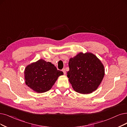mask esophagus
I'll return each mask as SVG.
<instances>
[{
	"label": "esophagus",
	"mask_w": 127,
	"mask_h": 127,
	"mask_svg": "<svg viewBox=\"0 0 127 127\" xmlns=\"http://www.w3.org/2000/svg\"><path fill=\"white\" fill-rule=\"evenodd\" d=\"M62 71L64 73V74H66V71H65V68H63L62 69Z\"/></svg>",
	"instance_id": "obj_1"
}]
</instances>
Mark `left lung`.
<instances>
[{
  "label": "left lung",
  "instance_id": "left-lung-1",
  "mask_svg": "<svg viewBox=\"0 0 127 127\" xmlns=\"http://www.w3.org/2000/svg\"><path fill=\"white\" fill-rule=\"evenodd\" d=\"M68 81L74 90L83 94L96 91L105 75L102 63L91 53L81 52L69 59Z\"/></svg>",
  "mask_w": 127,
  "mask_h": 127
}]
</instances>
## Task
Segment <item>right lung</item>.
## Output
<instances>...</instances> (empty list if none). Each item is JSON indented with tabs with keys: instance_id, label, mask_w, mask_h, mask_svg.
<instances>
[{
	"instance_id": "right-lung-1",
	"label": "right lung",
	"mask_w": 127,
	"mask_h": 127,
	"mask_svg": "<svg viewBox=\"0 0 127 127\" xmlns=\"http://www.w3.org/2000/svg\"><path fill=\"white\" fill-rule=\"evenodd\" d=\"M63 72L58 70L51 62L40 59L26 67L25 79L26 85L38 93L49 91Z\"/></svg>"
}]
</instances>
